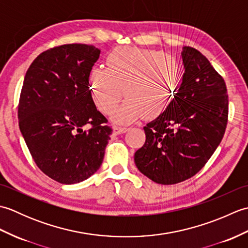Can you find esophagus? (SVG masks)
<instances>
[{"label":"esophagus","mask_w":248,"mask_h":248,"mask_svg":"<svg viewBox=\"0 0 248 248\" xmlns=\"http://www.w3.org/2000/svg\"><path fill=\"white\" fill-rule=\"evenodd\" d=\"M128 129L127 128H124V127H118V125H114L113 127V133L115 135H119V134H123L124 132H127Z\"/></svg>","instance_id":"34e87169"}]
</instances>
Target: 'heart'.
Here are the masks:
<instances>
[{"mask_svg":"<svg viewBox=\"0 0 248 248\" xmlns=\"http://www.w3.org/2000/svg\"><path fill=\"white\" fill-rule=\"evenodd\" d=\"M180 78L176 57L136 46L114 49L107 57V69L93 67L89 73L94 100L104 114L113 112L124 91L128 99L113 115L119 124L161 115L175 98Z\"/></svg>","mask_w":248,"mask_h":248,"instance_id":"1","label":"heart"}]
</instances>
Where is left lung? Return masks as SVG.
Wrapping results in <instances>:
<instances>
[{"label": "left lung", "mask_w": 248, "mask_h": 248, "mask_svg": "<svg viewBox=\"0 0 248 248\" xmlns=\"http://www.w3.org/2000/svg\"><path fill=\"white\" fill-rule=\"evenodd\" d=\"M180 88L164 112L144 127L146 141L134 155L139 170L170 186L193 177L217 150L228 121L227 87L207 57L192 46L181 52Z\"/></svg>", "instance_id": "1"}]
</instances>
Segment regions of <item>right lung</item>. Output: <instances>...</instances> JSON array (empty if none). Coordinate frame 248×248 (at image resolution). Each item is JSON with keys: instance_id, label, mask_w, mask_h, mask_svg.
<instances>
[{"instance_id": "right-lung-1", "label": "right lung", "mask_w": 248, "mask_h": 248, "mask_svg": "<svg viewBox=\"0 0 248 248\" xmlns=\"http://www.w3.org/2000/svg\"><path fill=\"white\" fill-rule=\"evenodd\" d=\"M99 55L89 45L54 46L37 56L24 77L20 131L39 170L62 184L93 175L110 140L113 130L89 89V73Z\"/></svg>"}]
</instances>
